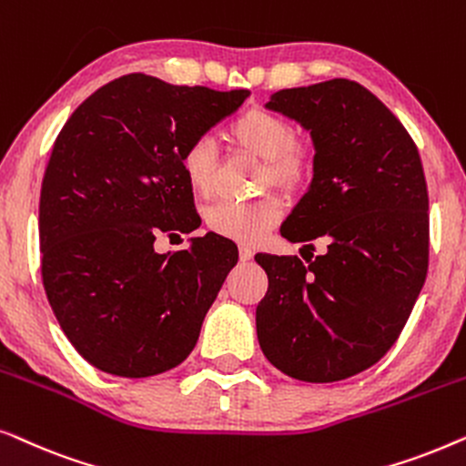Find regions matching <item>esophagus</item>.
<instances>
[{"mask_svg": "<svg viewBox=\"0 0 466 466\" xmlns=\"http://www.w3.org/2000/svg\"><path fill=\"white\" fill-rule=\"evenodd\" d=\"M254 257V250L250 246H239V258L241 260H250Z\"/></svg>", "mask_w": 466, "mask_h": 466, "instance_id": "obj_1", "label": "esophagus"}]
</instances>
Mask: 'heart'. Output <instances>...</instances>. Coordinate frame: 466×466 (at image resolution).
Masks as SVG:
<instances>
[{
  "mask_svg": "<svg viewBox=\"0 0 466 466\" xmlns=\"http://www.w3.org/2000/svg\"><path fill=\"white\" fill-rule=\"evenodd\" d=\"M235 146L263 158L258 188H279L297 193L314 176L316 146L305 133L297 131L282 114L250 107L227 127ZM216 146L209 137H195L182 148L180 169L195 195L208 197L216 182ZM282 218V206L267 195L254 201H222L206 212L209 231L233 241L254 244L263 239Z\"/></svg>",
  "mask_w": 466,
  "mask_h": 466,
  "instance_id": "heart-1",
  "label": "heart"
}]
</instances>
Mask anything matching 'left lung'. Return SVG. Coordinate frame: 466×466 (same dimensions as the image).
<instances>
[{"instance_id":"1","label":"left lung","mask_w":466,"mask_h":466,"mask_svg":"<svg viewBox=\"0 0 466 466\" xmlns=\"http://www.w3.org/2000/svg\"><path fill=\"white\" fill-rule=\"evenodd\" d=\"M311 131L314 180L282 235L327 252L257 254L269 289L258 343L289 378L329 384L373 367L399 339L429 271V190L400 120L354 80L284 88L267 104Z\"/></svg>"}]
</instances>
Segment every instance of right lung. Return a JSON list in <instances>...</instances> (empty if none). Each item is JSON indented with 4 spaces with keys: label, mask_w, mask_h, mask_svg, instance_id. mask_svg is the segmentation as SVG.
<instances>
[{
    "label": "right lung",
    "mask_w": 466,
    "mask_h": 466,
    "mask_svg": "<svg viewBox=\"0 0 466 466\" xmlns=\"http://www.w3.org/2000/svg\"><path fill=\"white\" fill-rule=\"evenodd\" d=\"M248 95L127 74L56 136L40 193L42 284L63 333L101 371L150 378L193 352L238 250L214 233L167 254L155 239L199 227L182 148Z\"/></svg>",
    "instance_id": "1"
}]
</instances>
